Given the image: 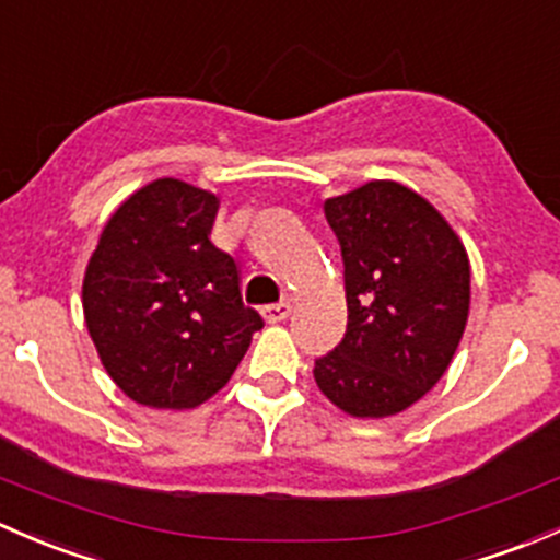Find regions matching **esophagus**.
I'll return each instance as SVG.
<instances>
[{
	"label": "esophagus",
	"instance_id": "obj_1",
	"mask_svg": "<svg viewBox=\"0 0 560 560\" xmlns=\"http://www.w3.org/2000/svg\"><path fill=\"white\" fill-rule=\"evenodd\" d=\"M290 312H292L290 298H284V301H279V303H270V306H262L265 322H270V325H276V322H284L287 316H290Z\"/></svg>",
	"mask_w": 560,
	"mask_h": 560
}]
</instances>
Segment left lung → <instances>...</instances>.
I'll list each match as a JSON object with an SVG mask.
<instances>
[{
  "label": "left lung",
  "instance_id": "1",
  "mask_svg": "<svg viewBox=\"0 0 560 560\" xmlns=\"http://www.w3.org/2000/svg\"><path fill=\"white\" fill-rule=\"evenodd\" d=\"M325 217L341 246L349 316L314 380L347 415H398L442 380L460 343L468 254L447 219L395 180L330 197Z\"/></svg>",
  "mask_w": 560,
  "mask_h": 560
}]
</instances>
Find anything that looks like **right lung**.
<instances>
[{
  "instance_id": "obj_1",
  "label": "right lung",
  "mask_w": 560,
  "mask_h": 560,
  "mask_svg": "<svg viewBox=\"0 0 560 560\" xmlns=\"http://www.w3.org/2000/svg\"><path fill=\"white\" fill-rule=\"evenodd\" d=\"M217 195L151 180L107 219L83 279L89 336L135 404L195 409L230 382L262 316L211 244Z\"/></svg>"
}]
</instances>
